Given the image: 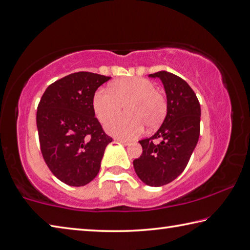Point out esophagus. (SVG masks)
<instances>
[{
    "mask_svg": "<svg viewBox=\"0 0 250 250\" xmlns=\"http://www.w3.org/2000/svg\"><path fill=\"white\" fill-rule=\"evenodd\" d=\"M115 140H116V141H118V142H120L121 145H124V146H130V145H131V142H130V141H128V140H124V139H120V138H116Z\"/></svg>",
    "mask_w": 250,
    "mask_h": 250,
    "instance_id": "1",
    "label": "esophagus"
}]
</instances>
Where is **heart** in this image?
<instances>
[{
    "mask_svg": "<svg viewBox=\"0 0 250 250\" xmlns=\"http://www.w3.org/2000/svg\"><path fill=\"white\" fill-rule=\"evenodd\" d=\"M124 104L128 113L105 124V130L110 134L121 139L138 137L146 125L155 129L167 113L164 97L155 90L153 83L141 77L117 80L111 83L110 91L97 90L92 99V107L101 122L115 115Z\"/></svg>",
    "mask_w": 250,
    "mask_h": 250,
    "instance_id": "obj_1",
    "label": "heart"
}]
</instances>
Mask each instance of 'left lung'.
<instances>
[{
	"label": "left lung",
	"instance_id": "8db88e82",
	"mask_svg": "<svg viewBox=\"0 0 250 250\" xmlns=\"http://www.w3.org/2000/svg\"><path fill=\"white\" fill-rule=\"evenodd\" d=\"M149 77L160 78L163 83L167 116L151 138L139 141L143 151L133 167L143 183L158 188L175 180L188 166L200 138L201 105L195 92L179 76L161 70Z\"/></svg>",
	"mask_w": 250,
	"mask_h": 250
}]
</instances>
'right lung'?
Masks as SVG:
<instances>
[{
	"label": "right lung",
	"mask_w": 250,
	"mask_h": 250,
	"mask_svg": "<svg viewBox=\"0 0 250 250\" xmlns=\"http://www.w3.org/2000/svg\"><path fill=\"white\" fill-rule=\"evenodd\" d=\"M110 78L79 71L55 82L42 96L36 115L41 151L49 170L67 185L94 180L112 142L92 107L96 90Z\"/></svg>",
	"instance_id": "1"
}]
</instances>
